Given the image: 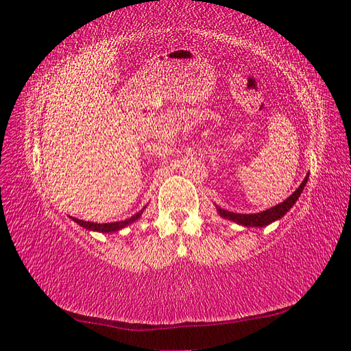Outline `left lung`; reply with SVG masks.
<instances>
[{
	"label": "left lung",
	"instance_id": "8db88e82",
	"mask_svg": "<svg viewBox=\"0 0 351 351\" xmlns=\"http://www.w3.org/2000/svg\"><path fill=\"white\" fill-rule=\"evenodd\" d=\"M307 178H309V176L304 177V180L302 182V184L299 186V189H297L290 197H287L284 202H281L280 205L272 206L271 209H267L263 212H259V214H236V212H230V210L221 209V208L217 206L218 214L222 218H227L232 222H237V224L244 226V227H265V226L271 224V222L282 218L287 214V212L290 210V208L295 204L297 199L300 197L303 189L307 183Z\"/></svg>",
	"mask_w": 351,
	"mask_h": 351
}]
</instances>
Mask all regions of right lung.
<instances>
[{"instance_id":"add662e5","label":"right lung","mask_w":351,"mask_h":351,"mask_svg":"<svg viewBox=\"0 0 351 351\" xmlns=\"http://www.w3.org/2000/svg\"><path fill=\"white\" fill-rule=\"evenodd\" d=\"M143 210H139L137 214H134L133 217H130L129 219H124V221H117V222H110V224H98V222H89V221H83L79 218H73L74 222H77L79 226H82L83 228H86L89 231H101V232H114V231H119L124 227H127L132 222H134L136 219H139L142 215Z\"/></svg>"}]
</instances>
